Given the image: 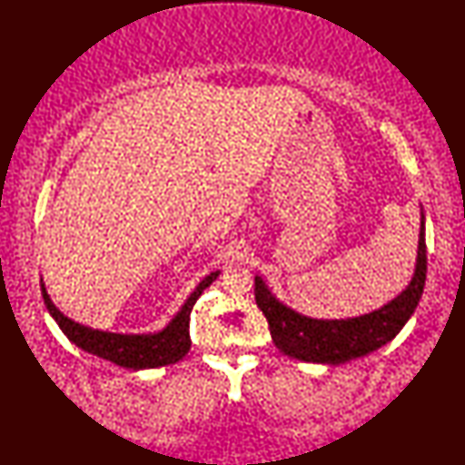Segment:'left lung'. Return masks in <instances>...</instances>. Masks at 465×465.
<instances>
[{
  "label": "left lung",
  "instance_id": "1",
  "mask_svg": "<svg viewBox=\"0 0 465 465\" xmlns=\"http://www.w3.org/2000/svg\"><path fill=\"white\" fill-rule=\"evenodd\" d=\"M418 258L408 288L391 302L370 313L345 320H318L285 305L265 285L262 275H255V303L270 323L273 343L290 358L338 365L363 358L391 341L416 312L426 285V215L420 217Z\"/></svg>",
  "mask_w": 465,
  "mask_h": 465
}]
</instances>
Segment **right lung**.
Returning <instances> with one entry per match:
<instances>
[{"label":"right lung","mask_w":465,"mask_h":465,"mask_svg":"<svg viewBox=\"0 0 465 465\" xmlns=\"http://www.w3.org/2000/svg\"><path fill=\"white\" fill-rule=\"evenodd\" d=\"M220 270L212 272L210 275L195 285V290L190 293V298L183 302L170 323L162 328L160 331H147V333H120V331H104L84 325L55 308V303L49 298L45 290L44 280L42 283V295L45 302V308L49 315L55 320L67 340L75 343L77 348L84 351L104 358L115 365H122L127 370H152L162 368V365H170L180 361L183 355L190 351L192 340H190V313L193 305L200 298L202 292L217 280Z\"/></svg>","instance_id":"obj_1"}]
</instances>
